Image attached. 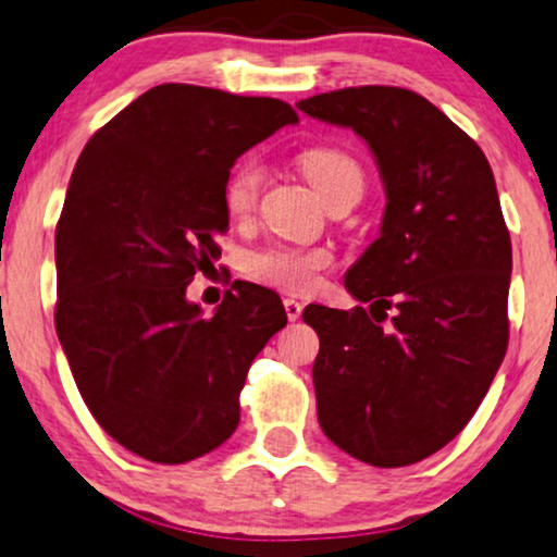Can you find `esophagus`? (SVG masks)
<instances>
[{
  "mask_svg": "<svg viewBox=\"0 0 557 557\" xmlns=\"http://www.w3.org/2000/svg\"><path fill=\"white\" fill-rule=\"evenodd\" d=\"M282 305H285V312H287V320H289V322L300 320V314H302V305H300V302L293 300V297H287V300L282 302Z\"/></svg>",
  "mask_w": 557,
  "mask_h": 557,
  "instance_id": "esophagus-1",
  "label": "esophagus"
}]
</instances>
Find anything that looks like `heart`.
<instances>
[{
	"label": "heart",
	"mask_w": 557,
	"mask_h": 557,
	"mask_svg": "<svg viewBox=\"0 0 557 557\" xmlns=\"http://www.w3.org/2000/svg\"><path fill=\"white\" fill-rule=\"evenodd\" d=\"M300 168L310 185L325 197L345 182L362 187V170L350 154L335 147H312L300 154ZM262 187V164L247 154L232 168L225 185V207L232 220H245L255 210ZM332 255L320 247L275 245L252 255L247 260V272L255 280L282 289V293L307 295L320 285L322 272L330 270Z\"/></svg>",
	"instance_id": "1"
}]
</instances>
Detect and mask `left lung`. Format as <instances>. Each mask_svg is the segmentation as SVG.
<instances>
[{
  "label": "left lung",
  "instance_id": "obj_1",
  "mask_svg": "<svg viewBox=\"0 0 557 557\" xmlns=\"http://www.w3.org/2000/svg\"><path fill=\"white\" fill-rule=\"evenodd\" d=\"M297 107L360 135L387 195L380 237L345 275L370 310L302 312L320 337V428L352 458L403 468L468 425L508 350L512 247L493 170L410 89L347 87Z\"/></svg>",
  "mask_w": 557,
  "mask_h": 557
}]
</instances>
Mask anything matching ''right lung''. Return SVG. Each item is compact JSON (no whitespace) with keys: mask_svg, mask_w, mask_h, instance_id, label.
<instances>
[{"mask_svg":"<svg viewBox=\"0 0 557 557\" xmlns=\"http://www.w3.org/2000/svg\"><path fill=\"white\" fill-rule=\"evenodd\" d=\"M297 112L272 97L152 87L82 149L57 222L54 325L89 412L139 458L180 465L235 433L257 352L287 325L235 282L212 318L185 289L220 257L235 160Z\"/></svg>","mask_w":557,"mask_h":557,"instance_id":"add662e5","label":"right lung"}]
</instances>
